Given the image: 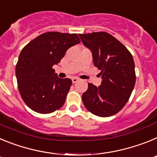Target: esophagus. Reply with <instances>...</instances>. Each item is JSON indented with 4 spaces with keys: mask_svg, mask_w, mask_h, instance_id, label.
<instances>
[{
    "mask_svg": "<svg viewBox=\"0 0 157 157\" xmlns=\"http://www.w3.org/2000/svg\"><path fill=\"white\" fill-rule=\"evenodd\" d=\"M72 82L73 83H75V82H77L78 81V78H76V77H74V78H72Z\"/></svg>",
    "mask_w": 157,
    "mask_h": 157,
    "instance_id": "34e87169",
    "label": "esophagus"
}]
</instances>
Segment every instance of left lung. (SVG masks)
Instances as JSON below:
<instances>
[{"mask_svg": "<svg viewBox=\"0 0 157 157\" xmlns=\"http://www.w3.org/2000/svg\"><path fill=\"white\" fill-rule=\"evenodd\" d=\"M92 52L94 66L101 70V86L88 83L82 98L86 109L95 116L109 117L125 106L135 85L133 56L127 48L106 32L78 34Z\"/></svg>", "mask_w": 157, "mask_h": 157, "instance_id": "1", "label": "left lung"}]
</instances>
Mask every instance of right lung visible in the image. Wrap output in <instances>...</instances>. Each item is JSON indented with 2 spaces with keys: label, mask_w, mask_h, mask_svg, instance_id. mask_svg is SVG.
<instances>
[{
  "label": "right lung",
  "mask_w": 157,
  "mask_h": 157,
  "mask_svg": "<svg viewBox=\"0 0 157 157\" xmlns=\"http://www.w3.org/2000/svg\"><path fill=\"white\" fill-rule=\"evenodd\" d=\"M79 42L76 34L46 32L22 49L16 75L19 94L30 109L48 114L63 106L72 81L59 78L52 66L59 63L69 48Z\"/></svg>",
  "instance_id": "obj_1"
}]
</instances>
